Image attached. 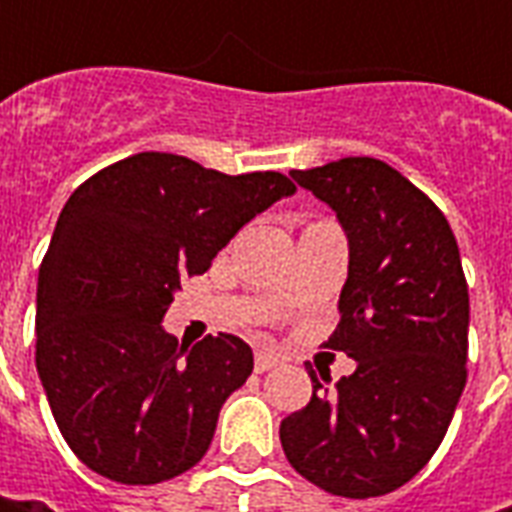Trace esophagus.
Masks as SVG:
<instances>
[{
	"label": "esophagus",
	"instance_id": "1",
	"mask_svg": "<svg viewBox=\"0 0 512 512\" xmlns=\"http://www.w3.org/2000/svg\"><path fill=\"white\" fill-rule=\"evenodd\" d=\"M279 364V356L276 353H270V350H256V373H265L270 367H276Z\"/></svg>",
	"mask_w": 512,
	"mask_h": 512
}]
</instances>
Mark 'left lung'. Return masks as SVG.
<instances>
[{
	"label": "left lung",
	"instance_id": "1",
	"mask_svg": "<svg viewBox=\"0 0 512 512\" xmlns=\"http://www.w3.org/2000/svg\"><path fill=\"white\" fill-rule=\"evenodd\" d=\"M347 236V282L327 347L356 370L313 396L279 439L299 476L344 499H373L410 482L442 444L467 382L470 296L444 213L399 170L347 156L290 170Z\"/></svg>",
	"mask_w": 512,
	"mask_h": 512
}]
</instances>
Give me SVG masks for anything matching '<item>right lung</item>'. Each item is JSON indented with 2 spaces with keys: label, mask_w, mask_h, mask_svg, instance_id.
Instances as JSON below:
<instances>
[{
  "label": "right lung",
  "mask_w": 512,
  "mask_h": 512,
  "mask_svg": "<svg viewBox=\"0 0 512 512\" xmlns=\"http://www.w3.org/2000/svg\"><path fill=\"white\" fill-rule=\"evenodd\" d=\"M282 173L227 176L176 153H136L62 207L36 285V370L70 450L119 484L202 462L253 350L219 333L190 350L162 319L185 276L279 199Z\"/></svg>",
  "instance_id": "right-lung-1"
}]
</instances>
